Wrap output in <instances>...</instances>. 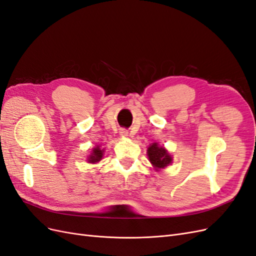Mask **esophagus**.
I'll use <instances>...</instances> for the list:
<instances>
[{"label": "esophagus", "mask_w": 256, "mask_h": 256, "mask_svg": "<svg viewBox=\"0 0 256 256\" xmlns=\"http://www.w3.org/2000/svg\"><path fill=\"white\" fill-rule=\"evenodd\" d=\"M120 134H122V136H126L128 134V132H127L126 130H122V131H120Z\"/></svg>", "instance_id": "34e87169"}]
</instances>
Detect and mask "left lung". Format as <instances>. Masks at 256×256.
<instances>
[{"instance_id": "1", "label": "left lung", "mask_w": 256, "mask_h": 256, "mask_svg": "<svg viewBox=\"0 0 256 256\" xmlns=\"http://www.w3.org/2000/svg\"><path fill=\"white\" fill-rule=\"evenodd\" d=\"M147 154H148L150 164L156 168V170L164 168L172 162V157L170 156V154L164 147L159 146L158 143H152L147 150Z\"/></svg>"}]
</instances>
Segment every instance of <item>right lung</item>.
<instances>
[{
    "mask_svg": "<svg viewBox=\"0 0 256 256\" xmlns=\"http://www.w3.org/2000/svg\"><path fill=\"white\" fill-rule=\"evenodd\" d=\"M102 150H100L98 146L96 148H94V150H92V154L88 158V162H90V164H96V162L102 160Z\"/></svg>",
    "mask_w": 256,
    "mask_h": 256,
    "instance_id": "add662e5",
    "label": "right lung"
}]
</instances>
